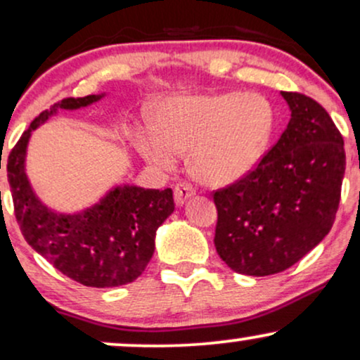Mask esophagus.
I'll return each instance as SVG.
<instances>
[{"label":"esophagus","mask_w":360,"mask_h":360,"mask_svg":"<svg viewBox=\"0 0 360 360\" xmlns=\"http://www.w3.org/2000/svg\"><path fill=\"white\" fill-rule=\"evenodd\" d=\"M195 195V190L190 184H185V181H181L175 187V192H173V197H175V203L176 205H184L185 202L188 200V198H192Z\"/></svg>","instance_id":"34e87169"}]
</instances>
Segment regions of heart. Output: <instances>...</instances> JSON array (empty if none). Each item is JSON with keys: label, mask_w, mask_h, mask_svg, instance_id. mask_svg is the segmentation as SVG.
<instances>
[{"label": "heart", "mask_w": 360, "mask_h": 360, "mask_svg": "<svg viewBox=\"0 0 360 360\" xmlns=\"http://www.w3.org/2000/svg\"><path fill=\"white\" fill-rule=\"evenodd\" d=\"M274 125L272 105L257 93H195L163 100L155 130H136L135 145L158 170H172L176 153H188L195 179L224 187L254 170Z\"/></svg>", "instance_id": "heart-1"}]
</instances>
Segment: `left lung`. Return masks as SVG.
<instances>
[{
  "mask_svg": "<svg viewBox=\"0 0 360 360\" xmlns=\"http://www.w3.org/2000/svg\"><path fill=\"white\" fill-rule=\"evenodd\" d=\"M290 122L257 168L217 190L215 248L233 272L278 274L330 232L345 173L344 140L329 113L282 91Z\"/></svg>",
  "mask_w": 360,
  "mask_h": 360,
  "instance_id": "1",
  "label": "left lung"
}]
</instances>
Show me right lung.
Segmentation results:
<instances>
[{"label":"right lung","mask_w":360,"mask_h":360,"mask_svg":"<svg viewBox=\"0 0 360 360\" xmlns=\"http://www.w3.org/2000/svg\"><path fill=\"white\" fill-rule=\"evenodd\" d=\"M101 96L65 98L39 113L11 150L6 170L15 215L25 240L66 277L86 287L105 288L136 281L148 265L157 230L175 210L172 188L123 185L110 190L86 210L58 214L37 197L25 170L31 131L58 108H83Z\"/></svg>","instance_id":"right-lung-1"}]
</instances>
